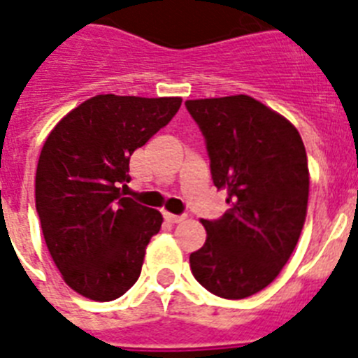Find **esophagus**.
Segmentation results:
<instances>
[{"label":"esophagus","mask_w":358,"mask_h":358,"mask_svg":"<svg viewBox=\"0 0 358 358\" xmlns=\"http://www.w3.org/2000/svg\"><path fill=\"white\" fill-rule=\"evenodd\" d=\"M164 217H166V222L173 223V225H175V223H180V222H183V220H185V217H183V216H176V214H171V213H164Z\"/></svg>","instance_id":"obj_1"}]
</instances>
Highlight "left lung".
<instances>
[{"instance_id":"obj_1","label":"left lung","mask_w":358,"mask_h":358,"mask_svg":"<svg viewBox=\"0 0 358 358\" xmlns=\"http://www.w3.org/2000/svg\"><path fill=\"white\" fill-rule=\"evenodd\" d=\"M207 142L210 175L231 209L201 220L203 247L189 257L201 287L245 299L268 287L299 241L310 173L294 124L248 95L185 101Z\"/></svg>"}]
</instances>
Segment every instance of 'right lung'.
I'll list each match as a JSON object with an SVG mask.
<instances>
[{"instance_id": "obj_1", "label": "right lung", "mask_w": 358, "mask_h": 358, "mask_svg": "<svg viewBox=\"0 0 358 358\" xmlns=\"http://www.w3.org/2000/svg\"><path fill=\"white\" fill-rule=\"evenodd\" d=\"M180 97L95 95L46 136L36 171V209L48 252L71 290L113 301L141 275L160 231L157 209L124 198L129 157L180 110Z\"/></svg>"}]
</instances>
